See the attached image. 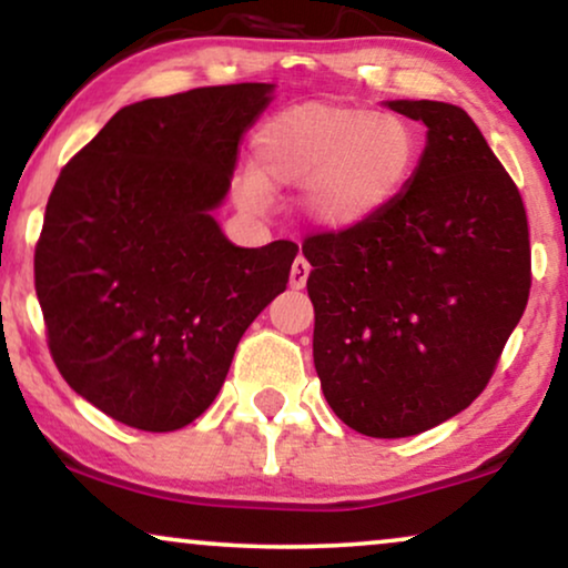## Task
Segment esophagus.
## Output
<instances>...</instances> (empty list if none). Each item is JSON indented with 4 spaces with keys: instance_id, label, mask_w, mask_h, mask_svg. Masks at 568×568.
Instances as JSON below:
<instances>
[{
    "instance_id": "34e87169",
    "label": "esophagus",
    "mask_w": 568,
    "mask_h": 568,
    "mask_svg": "<svg viewBox=\"0 0 568 568\" xmlns=\"http://www.w3.org/2000/svg\"><path fill=\"white\" fill-rule=\"evenodd\" d=\"M308 272H312V267H308V262L304 260V256H296V262H293L291 267V285L293 288H304L306 280H308Z\"/></svg>"
}]
</instances>
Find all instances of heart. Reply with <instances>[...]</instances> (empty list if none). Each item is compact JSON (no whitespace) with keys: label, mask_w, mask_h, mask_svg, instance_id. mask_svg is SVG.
Segmentation results:
<instances>
[{"label":"heart","mask_w":568,"mask_h":568,"mask_svg":"<svg viewBox=\"0 0 568 568\" xmlns=\"http://www.w3.org/2000/svg\"><path fill=\"white\" fill-rule=\"evenodd\" d=\"M254 143L256 172L243 181L248 204L262 206L267 191L306 189V220L327 233L383 214L416 164L412 128L362 106L296 104L275 114Z\"/></svg>","instance_id":"obj_1"}]
</instances>
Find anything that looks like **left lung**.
Returning <instances> with one entry per match:
<instances>
[{
  "mask_svg": "<svg viewBox=\"0 0 568 568\" xmlns=\"http://www.w3.org/2000/svg\"><path fill=\"white\" fill-rule=\"evenodd\" d=\"M427 128L400 196L354 231L304 241L314 367L356 433L408 437L464 412L529 298L519 189L462 106L385 102Z\"/></svg>",
  "mask_w": 568,
  "mask_h": 568,
  "instance_id": "left-lung-1",
  "label": "left lung"
}]
</instances>
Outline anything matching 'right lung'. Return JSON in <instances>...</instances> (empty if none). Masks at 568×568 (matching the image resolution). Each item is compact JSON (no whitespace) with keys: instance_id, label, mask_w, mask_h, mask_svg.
Returning <instances> with one entry per match:
<instances>
[{"instance_id":"add662e5","label":"right lung","mask_w":568,"mask_h":568,"mask_svg":"<svg viewBox=\"0 0 568 568\" xmlns=\"http://www.w3.org/2000/svg\"><path fill=\"white\" fill-rule=\"evenodd\" d=\"M272 91L128 104L57 178L33 256L49 351L78 396L128 427L172 433L204 414L288 285L296 243L243 248L214 220Z\"/></svg>"}]
</instances>
